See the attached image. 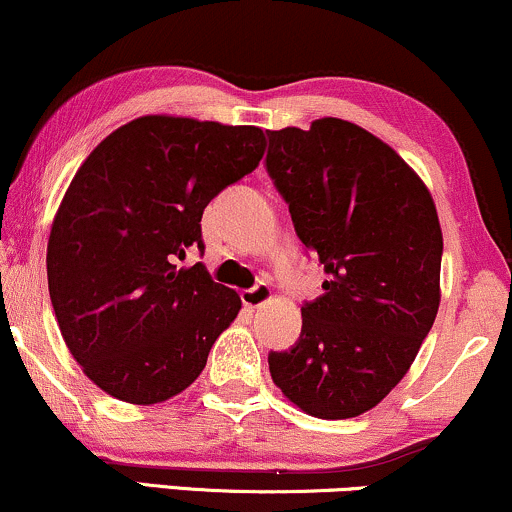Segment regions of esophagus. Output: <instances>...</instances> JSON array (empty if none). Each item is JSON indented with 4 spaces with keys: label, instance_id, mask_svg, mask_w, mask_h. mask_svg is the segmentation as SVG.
Returning a JSON list of instances; mask_svg holds the SVG:
<instances>
[{
    "label": "esophagus",
    "instance_id": "esophagus-1",
    "mask_svg": "<svg viewBox=\"0 0 512 512\" xmlns=\"http://www.w3.org/2000/svg\"><path fill=\"white\" fill-rule=\"evenodd\" d=\"M270 297H273V290H270L266 282H258L256 287L242 292V302L244 306H249V309H258V306L270 302Z\"/></svg>",
    "mask_w": 512,
    "mask_h": 512
}]
</instances>
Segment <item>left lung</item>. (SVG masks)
<instances>
[{"label":"left lung","instance_id":"obj_1","mask_svg":"<svg viewBox=\"0 0 512 512\" xmlns=\"http://www.w3.org/2000/svg\"><path fill=\"white\" fill-rule=\"evenodd\" d=\"M268 138L270 177L328 275L326 294L302 306L297 345L270 352V376L311 417H359L398 386L436 321V203L422 177L359 124L323 117Z\"/></svg>","mask_w":512,"mask_h":512}]
</instances>
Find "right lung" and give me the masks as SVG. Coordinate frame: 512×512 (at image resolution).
I'll return each instance as SVG.
<instances>
[{
  "label": "right lung",
  "mask_w": 512,
  "mask_h": 512,
  "mask_svg": "<svg viewBox=\"0 0 512 512\" xmlns=\"http://www.w3.org/2000/svg\"><path fill=\"white\" fill-rule=\"evenodd\" d=\"M258 126L146 114L105 136L54 213L47 285L83 374L112 398L158 405L201 376L242 299L196 263L210 198L254 172Z\"/></svg>",
  "instance_id": "obj_1"
}]
</instances>
